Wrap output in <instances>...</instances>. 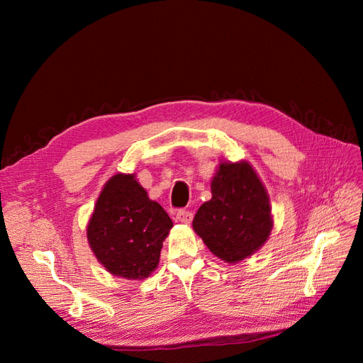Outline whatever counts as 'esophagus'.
<instances>
[{"instance_id": "esophagus-1", "label": "esophagus", "mask_w": 363, "mask_h": 363, "mask_svg": "<svg viewBox=\"0 0 363 363\" xmlns=\"http://www.w3.org/2000/svg\"><path fill=\"white\" fill-rule=\"evenodd\" d=\"M192 218H194V215L188 211H179L177 216H175V219H177V221L182 224H191Z\"/></svg>"}]
</instances>
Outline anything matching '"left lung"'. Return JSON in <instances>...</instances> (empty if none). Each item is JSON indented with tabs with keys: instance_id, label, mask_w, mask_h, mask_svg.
I'll list each match as a JSON object with an SVG mask.
<instances>
[{
	"instance_id": "obj_1",
	"label": "left lung",
	"mask_w": 363,
	"mask_h": 363,
	"mask_svg": "<svg viewBox=\"0 0 363 363\" xmlns=\"http://www.w3.org/2000/svg\"><path fill=\"white\" fill-rule=\"evenodd\" d=\"M211 191L212 199L195 213L194 232L213 256L235 265L259 251L271 235L269 195L247 160L219 162Z\"/></svg>"
}]
</instances>
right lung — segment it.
Instances as JSON below:
<instances>
[{
  "label": "right lung",
  "instance_id": "add662e5",
  "mask_svg": "<svg viewBox=\"0 0 363 363\" xmlns=\"http://www.w3.org/2000/svg\"><path fill=\"white\" fill-rule=\"evenodd\" d=\"M172 221L150 200L136 174L118 172L98 195L86 228L87 242L107 272L127 280H145L159 265L163 240Z\"/></svg>",
  "mask_w": 363,
  "mask_h": 363
}]
</instances>
